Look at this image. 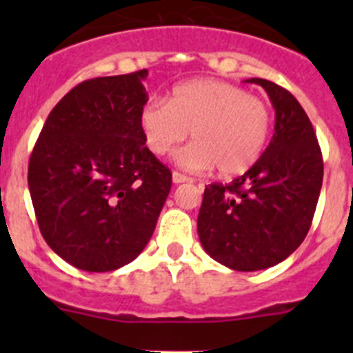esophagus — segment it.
<instances>
[{
	"instance_id": "34e87169",
	"label": "esophagus",
	"mask_w": 353,
	"mask_h": 353,
	"mask_svg": "<svg viewBox=\"0 0 353 353\" xmlns=\"http://www.w3.org/2000/svg\"><path fill=\"white\" fill-rule=\"evenodd\" d=\"M172 181L176 184H179V183H190V181H193V179H191V177H188L186 174H181V172H177V170H174Z\"/></svg>"
}]
</instances>
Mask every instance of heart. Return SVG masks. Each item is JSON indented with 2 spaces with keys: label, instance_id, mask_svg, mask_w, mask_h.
Instances as JSON below:
<instances>
[{
  "label": "heart",
  "instance_id": "1",
  "mask_svg": "<svg viewBox=\"0 0 353 353\" xmlns=\"http://www.w3.org/2000/svg\"><path fill=\"white\" fill-rule=\"evenodd\" d=\"M147 147L163 155L186 140L176 154L188 170H210L232 177L248 172L259 160L273 130V114L261 99L220 80H191L176 85L167 101L147 102L140 112Z\"/></svg>",
  "mask_w": 353,
  "mask_h": 353
}]
</instances>
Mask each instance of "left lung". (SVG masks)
I'll return each instance as SVG.
<instances>
[{
  "label": "left lung",
  "instance_id": "left-lung-1",
  "mask_svg": "<svg viewBox=\"0 0 353 353\" xmlns=\"http://www.w3.org/2000/svg\"><path fill=\"white\" fill-rule=\"evenodd\" d=\"M275 108L272 141L248 172L205 188L198 236L215 261L256 272L288 258L311 229L323 184V155L297 99L280 85L251 78Z\"/></svg>",
  "mask_w": 353,
  "mask_h": 353
}]
</instances>
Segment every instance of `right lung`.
Returning <instances> with one entry per match:
<instances>
[{"mask_svg":"<svg viewBox=\"0 0 353 353\" xmlns=\"http://www.w3.org/2000/svg\"><path fill=\"white\" fill-rule=\"evenodd\" d=\"M147 70L85 80L46 119L28 190L49 248L74 268L112 272L154 234L172 174L145 147Z\"/></svg>","mask_w":353,"mask_h":353,"instance_id":"1","label":"right lung"}]
</instances>
